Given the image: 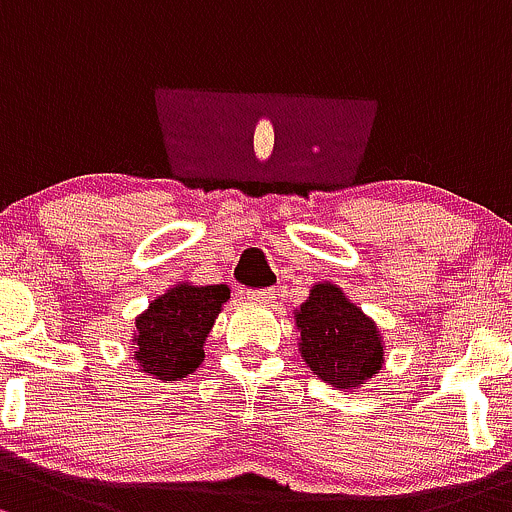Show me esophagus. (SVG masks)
Returning a JSON list of instances; mask_svg holds the SVG:
<instances>
[{
    "label": "esophagus",
    "instance_id": "1",
    "mask_svg": "<svg viewBox=\"0 0 512 512\" xmlns=\"http://www.w3.org/2000/svg\"><path fill=\"white\" fill-rule=\"evenodd\" d=\"M247 299L255 301V304H270L274 299L272 289H255V292H247Z\"/></svg>",
    "mask_w": 512,
    "mask_h": 512
}]
</instances>
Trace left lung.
I'll list each match as a JSON object with an SVG mask.
<instances>
[{"mask_svg": "<svg viewBox=\"0 0 512 512\" xmlns=\"http://www.w3.org/2000/svg\"><path fill=\"white\" fill-rule=\"evenodd\" d=\"M294 326L306 368L336 390H358L383 370V333L338 284H314L294 309Z\"/></svg>", "mask_w": 512, "mask_h": 512, "instance_id": "1", "label": "left lung"}]
</instances>
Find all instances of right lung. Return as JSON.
I'll return each mask as SVG.
<instances>
[{"label": "right lung", "mask_w": 512, "mask_h": 512, "mask_svg": "<svg viewBox=\"0 0 512 512\" xmlns=\"http://www.w3.org/2000/svg\"><path fill=\"white\" fill-rule=\"evenodd\" d=\"M228 299V284H171L134 319L132 351L139 373L161 383L196 373L206 358L208 333Z\"/></svg>", "instance_id": "right-lung-1"}]
</instances>
